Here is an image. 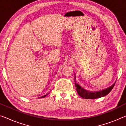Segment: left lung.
I'll use <instances>...</instances> for the list:
<instances>
[{"label": "left lung", "instance_id": "obj_1", "mask_svg": "<svg viewBox=\"0 0 126 126\" xmlns=\"http://www.w3.org/2000/svg\"><path fill=\"white\" fill-rule=\"evenodd\" d=\"M114 84L115 83L108 88L103 89V90L95 92H89L81 88L79 85L76 83L75 81V86L78 94L81 97L84 99H96L105 96L112 91V89L114 86Z\"/></svg>", "mask_w": 126, "mask_h": 126}]
</instances>
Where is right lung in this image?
Here are the masks:
<instances>
[{
    "label": "right lung",
    "instance_id": "obj_1",
    "mask_svg": "<svg viewBox=\"0 0 126 126\" xmlns=\"http://www.w3.org/2000/svg\"><path fill=\"white\" fill-rule=\"evenodd\" d=\"M47 94H46V95H44V96H42V97H40V98H44V97H45L46 96H47Z\"/></svg>",
    "mask_w": 126,
    "mask_h": 126
}]
</instances>
